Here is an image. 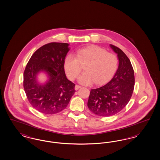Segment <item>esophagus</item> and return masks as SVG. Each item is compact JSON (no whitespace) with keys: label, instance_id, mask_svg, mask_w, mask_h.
Returning a JSON list of instances; mask_svg holds the SVG:
<instances>
[{"label":"esophagus","instance_id":"obj_1","mask_svg":"<svg viewBox=\"0 0 160 160\" xmlns=\"http://www.w3.org/2000/svg\"><path fill=\"white\" fill-rule=\"evenodd\" d=\"M80 87H81V86H79V85H76V86H75V88H74V89H75V90H76V91H77V90H78Z\"/></svg>","mask_w":160,"mask_h":160}]
</instances>
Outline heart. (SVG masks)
<instances>
[{"label":"heart","mask_w":160,"mask_h":160,"mask_svg":"<svg viewBox=\"0 0 160 160\" xmlns=\"http://www.w3.org/2000/svg\"><path fill=\"white\" fill-rule=\"evenodd\" d=\"M84 66V71L78 79L80 83L97 84L107 82L113 76L118 65V59L115 54L107 52L98 46H91L79 49L77 56L68 54L63 62V68L69 79L74 80Z\"/></svg>","instance_id":"heart-1"}]
</instances>
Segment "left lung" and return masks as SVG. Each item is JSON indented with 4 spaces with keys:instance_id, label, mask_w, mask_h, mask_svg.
Here are the masks:
<instances>
[{
    "instance_id": "obj_1",
    "label": "left lung",
    "mask_w": 160,
    "mask_h": 160,
    "mask_svg": "<svg viewBox=\"0 0 160 160\" xmlns=\"http://www.w3.org/2000/svg\"><path fill=\"white\" fill-rule=\"evenodd\" d=\"M110 47L118 54V68L108 83L91 90L88 101L89 109L100 116H111L121 112L128 103L134 88V72L128 58L118 47Z\"/></svg>"
}]
</instances>
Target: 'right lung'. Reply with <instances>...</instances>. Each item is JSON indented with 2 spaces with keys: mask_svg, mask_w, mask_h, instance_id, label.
<instances>
[{
  "mask_svg": "<svg viewBox=\"0 0 160 160\" xmlns=\"http://www.w3.org/2000/svg\"><path fill=\"white\" fill-rule=\"evenodd\" d=\"M68 44L50 42L32 54L23 74V87L31 106L44 114H56L64 110L75 93V84L67 79L63 62L68 52ZM45 71L49 79L39 85L36 75Z\"/></svg>",
  "mask_w": 160,
  "mask_h": 160,
  "instance_id": "right-lung-1",
  "label": "right lung"
}]
</instances>
